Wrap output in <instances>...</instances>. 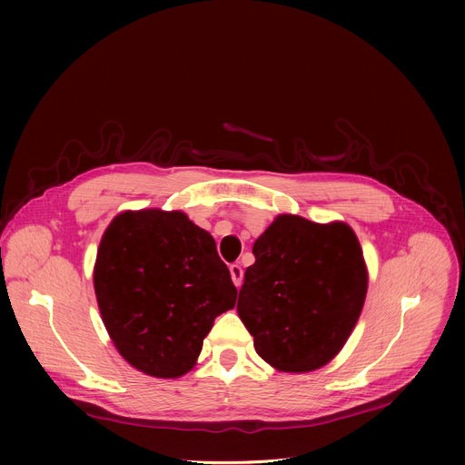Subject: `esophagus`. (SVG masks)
<instances>
[{"label": "esophagus", "mask_w": 465, "mask_h": 465, "mask_svg": "<svg viewBox=\"0 0 465 465\" xmlns=\"http://www.w3.org/2000/svg\"><path fill=\"white\" fill-rule=\"evenodd\" d=\"M230 275H232L233 284L239 288L241 282H242V270H241L239 263H232V265H230Z\"/></svg>", "instance_id": "1"}]
</instances>
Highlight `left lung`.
<instances>
[{
	"label": "left lung",
	"mask_w": 465,
	"mask_h": 465,
	"mask_svg": "<svg viewBox=\"0 0 465 465\" xmlns=\"http://www.w3.org/2000/svg\"><path fill=\"white\" fill-rule=\"evenodd\" d=\"M252 254L237 312L258 356L286 373L322 368L347 343L368 292L356 233L345 223L279 214Z\"/></svg>",
	"instance_id": "1"
}]
</instances>
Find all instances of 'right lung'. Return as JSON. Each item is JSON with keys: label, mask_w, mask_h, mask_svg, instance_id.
Masks as SVG:
<instances>
[{"label": "right lung", "mask_w": 465, "mask_h": 465, "mask_svg": "<svg viewBox=\"0 0 465 465\" xmlns=\"http://www.w3.org/2000/svg\"><path fill=\"white\" fill-rule=\"evenodd\" d=\"M104 324L120 356L160 379L188 373L237 288L209 232L181 211H126L107 226L94 265Z\"/></svg>", "instance_id": "add662e5"}]
</instances>
